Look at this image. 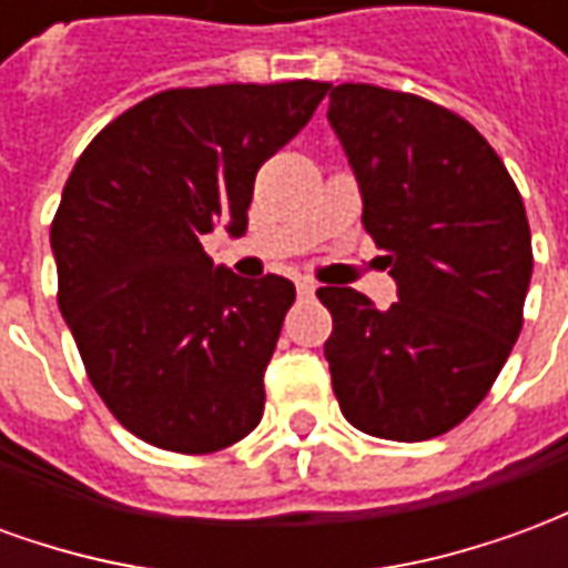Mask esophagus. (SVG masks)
I'll return each instance as SVG.
<instances>
[{"mask_svg": "<svg viewBox=\"0 0 568 568\" xmlns=\"http://www.w3.org/2000/svg\"><path fill=\"white\" fill-rule=\"evenodd\" d=\"M313 292H316V283H313V280H297V295L310 297Z\"/></svg>", "mask_w": 568, "mask_h": 568, "instance_id": "obj_1", "label": "esophagus"}]
</instances>
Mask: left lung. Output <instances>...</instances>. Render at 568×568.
<instances>
[{
  "instance_id": "left-lung-1",
  "label": "left lung",
  "mask_w": 568,
  "mask_h": 568,
  "mask_svg": "<svg viewBox=\"0 0 568 568\" xmlns=\"http://www.w3.org/2000/svg\"><path fill=\"white\" fill-rule=\"evenodd\" d=\"M328 100L362 224L398 285L389 310L346 285L316 292L334 322V395L365 435L428 440L487 398L520 334L532 276L524 200L450 109L374 84H337Z\"/></svg>"
}]
</instances>
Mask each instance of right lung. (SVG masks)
Returning <instances> with one entry per match:
<instances>
[{
    "label": "right lung",
    "mask_w": 568,
    "mask_h": 568,
    "mask_svg": "<svg viewBox=\"0 0 568 568\" xmlns=\"http://www.w3.org/2000/svg\"><path fill=\"white\" fill-rule=\"evenodd\" d=\"M328 81L154 93L84 149L51 224L57 301L93 389L161 450L215 453L264 414L295 285L243 280L200 240L246 234L255 173L307 124Z\"/></svg>",
    "instance_id": "right-lung-1"
}]
</instances>
